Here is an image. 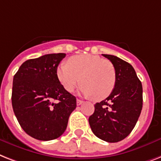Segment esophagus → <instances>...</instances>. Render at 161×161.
I'll list each match as a JSON object with an SVG mask.
<instances>
[{
  "mask_svg": "<svg viewBox=\"0 0 161 161\" xmlns=\"http://www.w3.org/2000/svg\"><path fill=\"white\" fill-rule=\"evenodd\" d=\"M83 101L80 100V99H77V105L78 106H80L81 104H83Z\"/></svg>",
  "mask_w": 161,
  "mask_h": 161,
  "instance_id": "esophagus-1",
  "label": "esophagus"
}]
</instances>
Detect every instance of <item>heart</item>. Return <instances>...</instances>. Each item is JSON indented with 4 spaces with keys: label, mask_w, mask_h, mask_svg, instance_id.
<instances>
[{
    "label": "heart",
    "mask_w": 161,
    "mask_h": 161,
    "mask_svg": "<svg viewBox=\"0 0 161 161\" xmlns=\"http://www.w3.org/2000/svg\"><path fill=\"white\" fill-rule=\"evenodd\" d=\"M57 77L64 88L72 92L80 84V92L95 100L108 97L114 89L117 74L109 60L93 54H78L57 69Z\"/></svg>",
    "instance_id": "heart-1"
}]
</instances>
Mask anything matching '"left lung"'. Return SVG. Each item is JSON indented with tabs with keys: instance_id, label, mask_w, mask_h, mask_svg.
Returning a JSON list of instances; mask_svg holds the SVG:
<instances>
[{
	"instance_id": "obj_1",
	"label": "left lung",
	"mask_w": 161,
	"mask_h": 161,
	"mask_svg": "<svg viewBox=\"0 0 161 161\" xmlns=\"http://www.w3.org/2000/svg\"><path fill=\"white\" fill-rule=\"evenodd\" d=\"M103 55L114 65L117 80L112 93L94 105L88 121L94 135L114 143L125 139L135 127L142 109V85L129 63L117 56Z\"/></svg>"
}]
</instances>
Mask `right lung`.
<instances>
[{
    "label": "right lung",
    "mask_w": 161,
    "mask_h": 161,
    "mask_svg": "<svg viewBox=\"0 0 161 161\" xmlns=\"http://www.w3.org/2000/svg\"><path fill=\"white\" fill-rule=\"evenodd\" d=\"M65 53L26 60L13 78L11 103L22 129L40 141L59 137L76 108V97L64 88L57 68Z\"/></svg>",
    "instance_id": "add662e5"
}]
</instances>
